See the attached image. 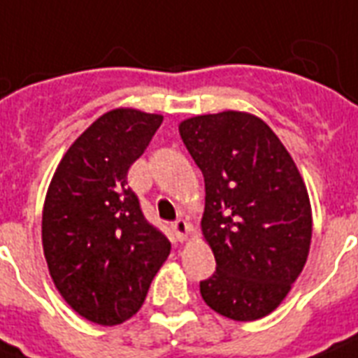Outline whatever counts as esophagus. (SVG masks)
Returning a JSON list of instances; mask_svg holds the SVG:
<instances>
[{
	"label": "esophagus",
	"mask_w": 358,
	"mask_h": 358,
	"mask_svg": "<svg viewBox=\"0 0 358 358\" xmlns=\"http://www.w3.org/2000/svg\"><path fill=\"white\" fill-rule=\"evenodd\" d=\"M171 229H173L174 238L178 239V241H184V239L187 238V234H189L191 227L187 221H184V219H176V221L171 224Z\"/></svg>",
	"instance_id": "esophagus-1"
}]
</instances>
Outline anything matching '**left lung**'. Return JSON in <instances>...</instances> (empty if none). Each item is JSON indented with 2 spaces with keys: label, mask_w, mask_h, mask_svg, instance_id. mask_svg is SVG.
<instances>
[{
  "label": "left lung",
  "mask_w": 358,
  "mask_h": 358,
  "mask_svg": "<svg viewBox=\"0 0 358 358\" xmlns=\"http://www.w3.org/2000/svg\"><path fill=\"white\" fill-rule=\"evenodd\" d=\"M202 171V234L215 273L201 280L212 310L236 322L271 314L305 267L312 212L305 182L273 129L255 115L223 111L180 124Z\"/></svg>",
  "instance_id": "left-lung-1"
}]
</instances>
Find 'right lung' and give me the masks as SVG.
<instances>
[{
  "instance_id": "obj_1",
  "label": "right lung",
  "mask_w": 358,
  "mask_h": 358,
  "mask_svg": "<svg viewBox=\"0 0 358 358\" xmlns=\"http://www.w3.org/2000/svg\"><path fill=\"white\" fill-rule=\"evenodd\" d=\"M162 115L113 109L74 141L53 174L42 212V247L55 288L80 316L119 325L145 303L171 243L128 187Z\"/></svg>"
}]
</instances>
